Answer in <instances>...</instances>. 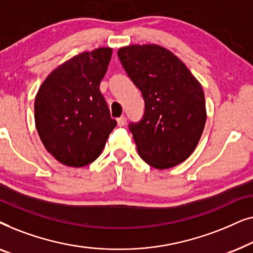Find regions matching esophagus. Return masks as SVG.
I'll return each instance as SVG.
<instances>
[{
    "mask_svg": "<svg viewBox=\"0 0 253 253\" xmlns=\"http://www.w3.org/2000/svg\"><path fill=\"white\" fill-rule=\"evenodd\" d=\"M126 116H121L117 119V124H119V126H126Z\"/></svg>",
    "mask_w": 253,
    "mask_h": 253,
    "instance_id": "1",
    "label": "esophagus"
}]
</instances>
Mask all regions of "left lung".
<instances>
[{"label": "left lung", "instance_id": "left-lung-1", "mask_svg": "<svg viewBox=\"0 0 253 253\" xmlns=\"http://www.w3.org/2000/svg\"><path fill=\"white\" fill-rule=\"evenodd\" d=\"M117 54L145 101L143 120L129 126L139 157L157 169L185 161L206 123L202 84L174 53L159 44H131Z\"/></svg>", "mask_w": 253, "mask_h": 253}]
</instances>
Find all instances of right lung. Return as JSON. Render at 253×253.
<instances>
[{
    "label": "right lung",
    "mask_w": 253,
    "mask_h": 253,
    "mask_svg": "<svg viewBox=\"0 0 253 253\" xmlns=\"http://www.w3.org/2000/svg\"><path fill=\"white\" fill-rule=\"evenodd\" d=\"M113 49L100 47L55 68L38 89L34 121L43 146L62 165L84 167L116 126L100 92Z\"/></svg>",
    "instance_id": "right-lung-1"
}]
</instances>
